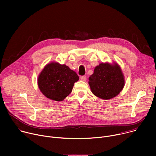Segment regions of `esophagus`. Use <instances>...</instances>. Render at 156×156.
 <instances>
[{"label":"esophagus","instance_id":"34e87169","mask_svg":"<svg viewBox=\"0 0 156 156\" xmlns=\"http://www.w3.org/2000/svg\"><path fill=\"white\" fill-rule=\"evenodd\" d=\"M81 80H82V81H86V76H85V75H84V76H81Z\"/></svg>","mask_w":156,"mask_h":156}]
</instances>
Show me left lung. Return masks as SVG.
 <instances>
[{"instance_id": "obj_1", "label": "left lung", "mask_w": 156, "mask_h": 156, "mask_svg": "<svg viewBox=\"0 0 156 156\" xmlns=\"http://www.w3.org/2000/svg\"><path fill=\"white\" fill-rule=\"evenodd\" d=\"M92 93L102 99H110L117 96L125 85L124 76L117 63H102L94 69L89 78Z\"/></svg>"}]
</instances>
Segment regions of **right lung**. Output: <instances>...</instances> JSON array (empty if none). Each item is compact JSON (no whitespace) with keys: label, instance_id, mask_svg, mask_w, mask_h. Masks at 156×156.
Segmentation results:
<instances>
[{"label":"right lung","instance_id":"obj_1","mask_svg":"<svg viewBox=\"0 0 156 156\" xmlns=\"http://www.w3.org/2000/svg\"><path fill=\"white\" fill-rule=\"evenodd\" d=\"M79 76L68 66L57 62L48 64L41 72L37 80L42 93L48 98L62 101L72 92Z\"/></svg>","mask_w":156,"mask_h":156}]
</instances>
